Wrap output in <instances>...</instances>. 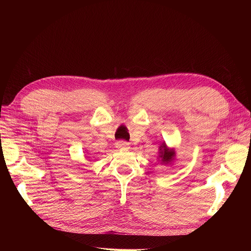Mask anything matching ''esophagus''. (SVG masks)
<instances>
[{
    "instance_id": "obj_1",
    "label": "esophagus",
    "mask_w": 251,
    "mask_h": 251,
    "mask_svg": "<svg viewBox=\"0 0 251 251\" xmlns=\"http://www.w3.org/2000/svg\"><path fill=\"white\" fill-rule=\"evenodd\" d=\"M116 148L119 150H128L130 149V143L124 140H120L116 142Z\"/></svg>"
}]
</instances>
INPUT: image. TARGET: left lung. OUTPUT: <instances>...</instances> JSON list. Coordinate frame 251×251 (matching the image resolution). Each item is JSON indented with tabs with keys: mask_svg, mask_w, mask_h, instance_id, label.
<instances>
[{
	"mask_svg": "<svg viewBox=\"0 0 251 251\" xmlns=\"http://www.w3.org/2000/svg\"><path fill=\"white\" fill-rule=\"evenodd\" d=\"M175 157H176V151H175V149L169 148L165 142H162L161 146L159 147L157 161L160 162V164L168 165L174 162Z\"/></svg>",
	"mask_w": 251,
	"mask_h": 251,
	"instance_id": "1",
	"label": "left lung"
}]
</instances>
